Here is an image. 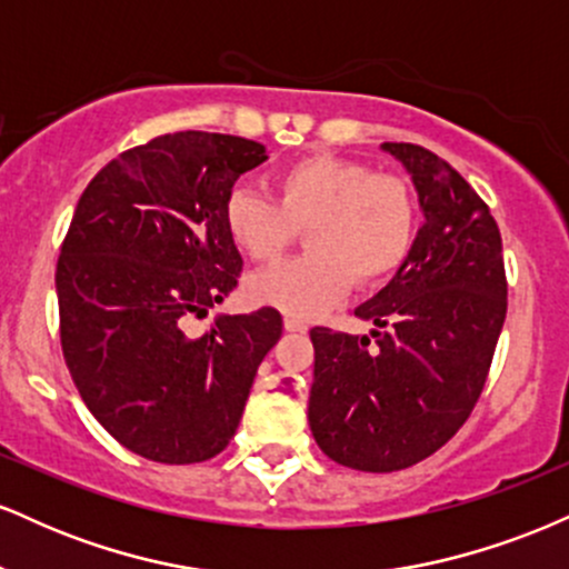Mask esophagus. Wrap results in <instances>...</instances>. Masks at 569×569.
Wrapping results in <instances>:
<instances>
[{
  "mask_svg": "<svg viewBox=\"0 0 569 569\" xmlns=\"http://www.w3.org/2000/svg\"><path fill=\"white\" fill-rule=\"evenodd\" d=\"M283 326H286V331H307V323L302 321V318H297V316H286L283 318Z\"/></svg>",
  "mask_w": 569,
  "mask_h": 569,
  "instance_id": "1",
  "label": "esophagus"
}]
</instances>
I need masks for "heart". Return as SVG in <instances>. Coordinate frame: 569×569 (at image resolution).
Here are the masks:
<instances>
[{
	"label": "heart",
	"instance_id": "1",
	"mask_svg": "<svg viewBox=\"0 0 569 569\" xmlns=\"http://www.w3.org/2000/svg\"><path fill=\"white\" fill-rule=\"evenodd\" d=\"M272 189L276 200L246 184L227 194L230 240L253 262H276L307 227L310 251L248 278L253 302L318 316L348 293L352 278L361 289L393 278L415 248L420 211L401 176L316 152L280 168Z\"/></svg>",
	"mask_w": 569,
	"mask_h": 569
}]
</instances>
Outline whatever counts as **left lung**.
<instances>
[{
  "label": "left lung",
  "mask_w": 569,
  "mask_h": 569,
  "mask_svg": "<svg viewBox=\"0 0 569 569\" xmlns=\"http://www.w3.org/2000/svg\"><path fill=\"white\" fill-rule=\"evenodd\" d=\"M411 173L426 224L396 278L356 316L371 337L310 331L307 420L339 466L390 473L441 449L485 390L508 310L502 240L489 206L439 154L382 143Z\"/></svg>",
  "instance_id": "8db88e82"
}]
</instances>
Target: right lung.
<instances>
[{
  "mask_svg": "<svg viewBox=\"0 0 569 569\" xmlns=\"http://www.w3.org/2000/svg\"><path fill=\"white\" fill-rule=\"evenodd\" d=\"M264 160L240 136L166 133L103 166L77 202L56 267L61 350L90 415L147 460L217 457L283 331L262 307L189 335L238 286L224 200Z\"/></svg>",
  "mask_w": 569,
  "mask_h": 569,
  "instance_id": "add662e5",
  "label": "right lung"
}]
</instances>
